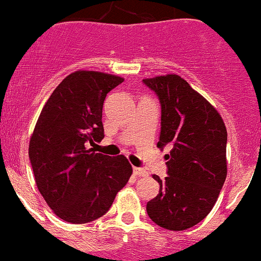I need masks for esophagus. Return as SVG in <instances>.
Segmentation results:
<instances>
[{
    "label": "esophagus",
    "mask_w": 261,
    "mask_h": 261,
    "mask_svg": "<svg viewBox=\"0 0 261 261\" xmlns=\"http://www.w3.org/2000/svg\"><path fill=\"white\" fill-rule=\"evenodd\" d=\"M133 170H134V174L138 175V176H147V174H149V172H147L145 169H142V167L135 166Z\"/></svg>",
    "instance_id": "obj_1"
}]
</instances>
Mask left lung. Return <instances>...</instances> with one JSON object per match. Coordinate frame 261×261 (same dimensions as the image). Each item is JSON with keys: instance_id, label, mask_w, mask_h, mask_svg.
<instances>
[{"instance_id": "left-lung-1", "label": "left lung", "mask_w": 261, "mask_h": 261, "mask_svg": "<svg viewBox=\"0 0 261 261\" xmlns=\"http://www.w3.org/2000/svg\"><path fill=\"white\" fill-rule=\"evenodd\" d=\"M161 106L158 147L170 146L167 176L146 205L147 215L167 230L199 224L215 205L226 179L225 123L213 106L177 75L142 80Z\"/></svg>"}]
</instances>
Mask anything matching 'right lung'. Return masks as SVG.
<instances>
[{"label": "right lung", "instance_id": "1", "mask_svg": "<svg viewBox=\"0 0 261 261\" xmlns=\"http://www.w3.org/2000/svg\"><path fill=\"white\" fill-rule=\"evenodd\" d=\"M122 81L96 71L71 73L52 92L35 126L29 156L36 185L67 223L105 215L133 174L123 155L111 158L89 149L105 136L103 102Z\"/></svg>", "mask_w": 261, "mask_h": 261}]
</instances>
